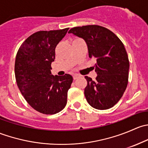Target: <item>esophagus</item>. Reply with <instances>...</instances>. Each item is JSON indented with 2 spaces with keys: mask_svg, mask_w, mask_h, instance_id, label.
<instances>
[{
  "mask_svg": "<svg viewBox=\"0 0 148 148\" xmlns=\"http://www.w3.org/2000/svg\"><path fill=\"white\" fill-rule=\"evenodd\" d=\"M79 77H80L79 74H73V78H74V79H78Z\"/></svg>",
  "mask_w": 148,
  "mask_h": 148,
  "instance_id": "34e87169",
  "label": "esophagus"
}]
</instances>
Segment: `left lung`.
Segmentation results:
<instances>
[{"mask_svg":"<svg viewBox=\"0 0 148 148\" xmlns=\"http://www.w3.org/2000/svg\"><path fill=\"white\" fill-rule=\"evenodd\" d=\"M69 33L82 38L89 58L97 59L96 79L85 77L86 101L97 110L111 108L121 99L128 83L130 62L124 44L110 30L97 25L74 27Z\"/></svg>","mask_w":148,"mask_h":148,"instance_id":"obj_1","label":"left lung"}]
</instances>
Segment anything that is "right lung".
I'll return each mask as SVG.
<instances>
[{"mask_svg": "<svg viewBox=\"0 0 148 148\" xmlns=\"http://www.w3.org/2000/svg\"><path fill=\"white\" fill-rule=\"evenodd\" d=\"M68 30L34 33L16 54L15 76L19 90L29 105L43 114H56L66 104L73 77L68 74L53 76L51 65L55 59V49Z\"/></svg>", "mask_w": 148, "mask_h": 148, "instance_id": "add662e5", "label": "right lung"}]
</instances>
